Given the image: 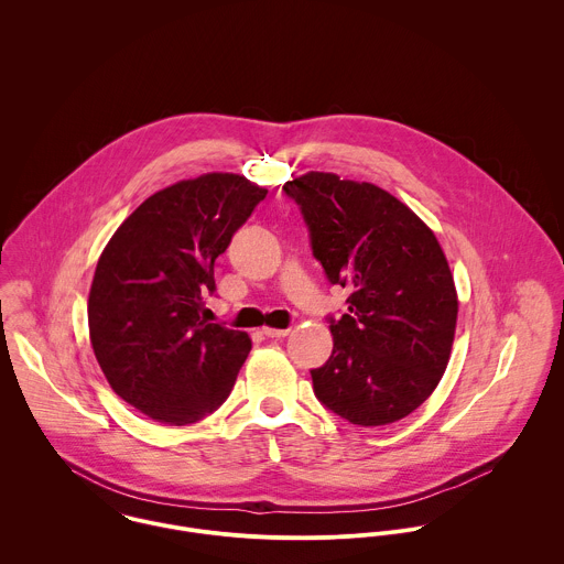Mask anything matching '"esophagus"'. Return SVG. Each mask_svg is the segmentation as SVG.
<instances>
[{
    "mask_svg": "<svg viewBox=\"0 0 564 564\" xmlns=\"http://www.w3.org/2000/svg\"><path fill=\"white\" fill-rule=\"evenodd\" d=\"M289 332H291L289 327H284V329H278V327H262V334H264L267 338H284Z\"/></svg>",
    "mask_w": 564,
    "mask_h": 564,
    "instance_id": "1",
    "label": "esophagus"
}]
</instances>
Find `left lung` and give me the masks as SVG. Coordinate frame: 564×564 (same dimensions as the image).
<instances>
[{
    "instance_id": "8db88e82",
    "label": "left lung",
    "mask_w": 564,
    "mask_h": 564,
    "mask_svg": "<svg viewBox=\"0 0 564 564\" xmlns=\"http://www.w3.org/2000/svg\"><path fill=\"white\" fill-rule=\"evenodd\" d=\"M311 235L329 284L349 289L327 317L317 400L354 425H387L425 402L445 373L458 317L447 258L434 232L391 193L311 171L282 188Z\"/></svg>"
}]
</instances>
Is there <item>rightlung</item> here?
<instances>
[{
	"instance_id": "right-lung-1",
	"label": "right lung",
	"mask_w": 564,
	"mask_h": 564,
	"mask_svg": "<svg viewBox=\"0 0 564 564\" xmlns=\"http://www.w3.org/2000/svg\"><path fill=\"white\" fill-rule=\"evenodd\" d=\"M264 197L241 175L206 173L148 197L106 245L90 345L112 391L150 419L188 425L228 400L251 340L199 315L215 260Z\"/></svg>"
}]
</instances>
